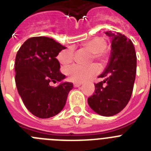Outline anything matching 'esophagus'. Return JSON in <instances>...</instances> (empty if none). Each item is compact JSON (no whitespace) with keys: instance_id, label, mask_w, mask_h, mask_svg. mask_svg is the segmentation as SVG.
Masks as SVG:
<instances>
[{"instance_id":"obj_1","label":"esophagus","mask_w":151,"mask_h":151,"mask_svg":"<svg viewBox=\"0 0 151 151\" xmlns=\"http://www.w3.org/2000/svg\"><path fill=\"white\" fill-rule=\"evenodd\" d=\"M73 85H74L75 87H78V86H80L81 85H82V82H74V83H73Z\"/></svg>"}]
</instances>
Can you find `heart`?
Instances as JSON below:
<instances>
[{
    "instance_id": "1",
    "label": "heart",
    "mask_w": 151,
    "mask_h": 151,
    "mask_svg": "<svg viewBox=\"0 0 151 151\" xmlns=\"http://www.w3.org/2000/svg\"><path fill=\"white\" fill-rule=\"evenodd\" d=\"M82 47L91 53V60L97 61L104 66L110 60V51L106 48V41L104 38L97 36L82 44ZM74 54L72 47L64 49L57 55V59L63 65H67L73 62ZM99 68L97 64L91 63L88 66H80L74 64L66 69V73L73 82H84L97 74Z\"/></svg>"
}]
</instances>
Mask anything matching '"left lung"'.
Here are the masks:
<instances>
[{
  "instance_id": "8db88e82",
  "label": "left lung",
  "mask_w": 151,
  "mask_h": 151,
  "mask_svg": "<svg viewBox=\"0 0 151 151\" xmlns=\"http://www.w3.org/2000/svg\"><path fill=\"white\" fill-rule=\"evenodd\" d=\"M112 39L109 66L99 78L104 80L94 84V93L88 98L92 110L99 115L111 116L128 104L132 94L136 76L137 57L132 41L119 32L108 31Z\"/></svg>"
}]
</instances>
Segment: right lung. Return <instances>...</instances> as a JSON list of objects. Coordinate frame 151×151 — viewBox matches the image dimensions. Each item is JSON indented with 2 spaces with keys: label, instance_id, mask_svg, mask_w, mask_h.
<instances>
[{
  "label": "right lung",
  "instance_id": "right-lung-1",
  "mask_svg": "<svg viewBox=\"0 0 151 151\" xmlns=\"http://www.w3.org/2000/svg\"><path fill=\"white\" fill-rule=\"evenodd\" d=\"M65 48L53 38L32 37L24 42L16 56L17 91L26 107L38 118L58 114L73 88L70 82H63L57 87L50 85L51 82H60L65 78L56 58Z\"/></svg>",
  "mask_w": 151,
  "mask_h": 151
}]
</instances>
